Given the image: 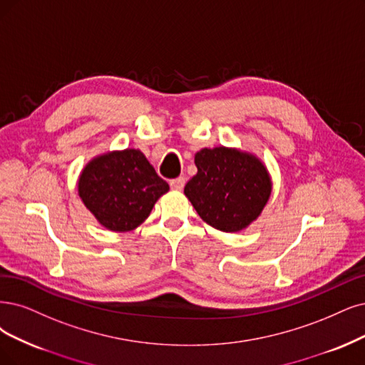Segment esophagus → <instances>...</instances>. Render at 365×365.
I'll return each instance as SVG.
<instances>
[{
	"label": "esophagus",
	"mask_w": 365,
	"mask_h": 365,
	"mask_svg": "<svg viewBox=\"0 0 365 365\" xmlns=\"http://www.w3.org/2000/svg\"><path fill=\"white\" fill-rule=\"evenodd\" d=\"M170 186H171V190L182 191V190H183V186H185V179H183V178L173 179V180H170Z\"/></svg>",
	"instance_id": "esophagus-1"
}]
</instances>
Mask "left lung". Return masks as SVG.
Returning a JSON list of instances; mask_svg holds the SVG:
<instances>
[{
  "instance_id": "obj_1",
  "label": "left lung",
  "mask_w": 365,
  "mask_h": 365,
  "mask_svg": "<svg viewBox=\"0 0 365 365\" xmlns=\"http://www.w3.org/2000/svg\"><path fill=\"white\" fill-rule=\"evenodd\" d=\"M195 165L198 173L186 183L185 195L201 220L233 233L259 217L272 185L257 158L225 147L203 148Z\"/></svg>"
}]
</instances>
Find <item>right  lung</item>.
<instances>
[{
	"label": "right lung",
	"mask_w": 365,
	"mask_h": 365,
	"mask_svg": "<svg viewBox=\"0 0 365 365\" xmlns=\"http://www.w3.org/2000/svg\"><path fill=\"white\" fill-rule=\"evenodd\" d=\"M167 191L168 183L133 148L93 159L78 183L79 197L87 209L113 232L137 228Z\"/></svg>",
	"instance_id": "add662e5"
}]
</instances>
